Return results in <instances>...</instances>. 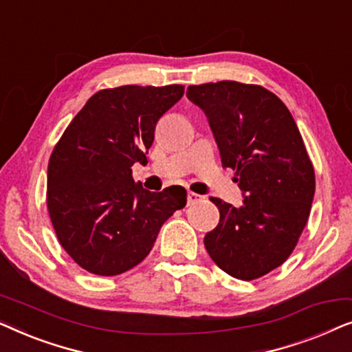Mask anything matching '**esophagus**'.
I'll return each mask as SVG.
<instances>
[{"label": "esophagus", "mask_w": 352, "mask_h": 352, "mask_svg": "<svg viewBox=\"0 0 352 352\" xmlns=\"http://www.w3.org/2000/svg\"><path fill=\"white\" fill-rule=\"evenodd\" d=\"M200 199H201V197L199 194H195V192H189V194H187V205H194Z\"/></svg>", "instance_id": "obj_1"}]
</instances>
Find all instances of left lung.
I'll list each match as a JSON object with an SVG mask.
<instances>
[{"mask_svg":"<svg viewBox=\"0 0 352 352\" xmlns=\"http://www.w3.org/2000/svg\"><path fill=\"white\" fill-rule=\"evenodd\" d=\"M186 94L208 117L221 163L245 194L239 208L211 197L219 223L205 248L229 276L254 280L295 250L314 199V166L290 110L269 89L224 80Z\"/></svg>","mask_w":352,"mask_h":352,"instance_id":"obj_1","label":"left lung"}]
</instances>
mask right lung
I'll return each instance as SVG.
<instances>
[{"label":"right lung","instance_id":"1","mask_svg":"<svg viewBox=\"0 0 352 352\" xmlns=\"http://www.w3.org/2000/svg\"><path fill=\"white\" fill-rule=\"evenodd\" d=\"M182 85L100 89L75 115L47 165V211L62 248L96 276H118L151 253L163 223L184 208L187 192H148L131 166L147 160L158 118Z\"/></svg>","mask_w":352,"mask_h":352}]
</instances>
